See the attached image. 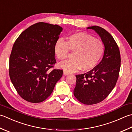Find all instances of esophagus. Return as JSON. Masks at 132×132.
Returning <instances> with one entry per match:
<instances>
[{
	"label": "esophagus",
	"instance_id": "1",
	"mask_svg": "<svg viewBox=\"0 0 132 132\" xmlns=\"http://www.w3.org/2000/svg\"><path fill=\"white\" fill-rule=\"evenodd\" d=\"M69 74H70V73H68V71H63V75H64V76H68V75H69Z\"/></svg>",
	"mask_w": 132,
	"mask_h": 132
}]
</instances>
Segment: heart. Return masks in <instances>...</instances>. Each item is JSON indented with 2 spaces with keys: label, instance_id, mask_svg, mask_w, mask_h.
<instances>
[{
  "label": "heart",
  "instance_id": "obj_1",
  "mask_svg": "<svg viewBox=\"0 0 132 132\" xmlns=\"http://www.w3.org/2000/svg\"><path fill=\"white\" fill-rule=\"evenodd\" d=\"M67 39V42L63 39L57 40L54 46V51L60 61L68 57L69 51L74 52L73 59L59 63V68L69 72L80 69L87 71L96 66L104 53V45L101 41L84 32L74 34Z\"/></svg>",
  "mask_w": 132,
  "mask_h": 132
}]
</instances>
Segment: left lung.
Returning <instances> with one entry per match:
<instances>
[{
	"instance_id": "8db88e82",
	"label": "left lung",
	"mask_w": 132,
	"mask_h": 132,
	"mask_svg": "<svg viewBox=\"0 0 132 132\" xmlns=\"http://www.w3.org/2000/svg\"><path fill=\"white\" fill-rule=\"evenodd\" d=\"M94 30L101 37L105 46L102 61L86 73L76 75L75 97L85 105H93L102 101L116 86L119 76L121 56L114 38L104 28L94 26Z\"/></svg>"
}]
</instances>
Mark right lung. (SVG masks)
Segmentation results:
<instances>
[{
  "label": "right lung",
  "instance_id": "add662e5",
  "mask_svg": "<svg viewBox=\"0 0 132 132\" xmlns=\"http://www.w3.org/2000/svg\"><path fill=\"white\" fill-rule=\"evenodd\" d=\"M63 28L39 22L23 31L15 40L10 56L9 75L23 99L43 102L52 93L63 70L50 69L56 63L54 46Z\"/></svg>",
  "mask_w": 132,
  "mask_h": 132
}]
</instances>
